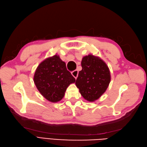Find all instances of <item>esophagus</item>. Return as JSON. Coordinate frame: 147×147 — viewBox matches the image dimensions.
Listing matches in <instances>:
<instances>
[{
  "label": "esophagus",
  "instance_id": "esophagus-1",
  "mask_svg": "<svg viewBox=\"0 0 147 147\" xmlns=\"http://www.w3.org/2000/svg\"><path fill=\"white\" fill-rule=\"evenodd\" d=\"M72 75H73V77L75 79H77V78L78 77V71L77 70H75L73 71V72H72Z\"/></svg>",
  "mask_w": 147,
  "mask_h": 147
}]
</instances>
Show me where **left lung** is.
I'll return each mask as SVG.
<instances>
[{
	"label": "left lung",
	"mask_w": 147,
	"mask_h": 147,
	"mask_svg": "<svg viewBox=\"0 0 147 147\" xmlns=\"http://www.w3.org/2000/svg\"><path fill=\"white\" fill-rule=\"evenodd\" d=\"M82 67L75 84L84 99L94 102L104 94L109 85V69L99 57L92 55L83 57Z\"/></svg>",
	"instance_id": "left-lung-1"
}]
</instances>
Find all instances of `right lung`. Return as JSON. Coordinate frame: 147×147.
Wrapping results in <instances>:
<instances>
[{
  "instance_id": "1",
  "label": "right lung",
  "mask_w": 147,
  "mask_h": 147,
  "mask_svg": "<svg viewBox=\"0 0 147 147\" xmlns=\"http://www.w3.org/2000/svg\"><path fill=\"white\" fill-rule=\"evenodd\" d=\"M34 82L46 99L57 102L63 98L67 88L75 83V79L67 70L64 62L55 55L38 65L34 74Z\"/></svg>"
}]
</instances>
